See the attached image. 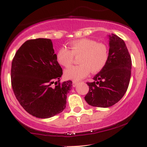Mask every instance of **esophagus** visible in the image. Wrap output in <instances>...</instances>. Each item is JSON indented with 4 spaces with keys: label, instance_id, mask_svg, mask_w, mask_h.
Masks as SVG:
<instances>
[{
    "label": "esophagus",
    "instance_id": "obj_1",
    "mask_svg": "<svg viewBox=\"0 0 147 147\" xmlns=\"http://www.w3.org/2000/svg\"><path fill=\"white\" fill-rule=\"evenodd\" d=\"M78 84H79L78 82H75V81H74V82H72V86L75 87Z\"/></svg>",
    "mask_w": 147,
    "mask_h": 147
}]
</instances>
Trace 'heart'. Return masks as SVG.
<instances>
[{"label": "heart", "instance_id": "obj_1", "mask_svg": "<svg viewBox=\"0 0 147 147\" xmlns=\"http://www.w3.org/2000/svg\"><path fill=\"white\" fill-rule=\"evenodd\" d=\"M70 49L61 47L57 50V61L64 67L70 66L74 60V56L79 57L80 65H75L65 70L66 78L78 81L90 73H97L105 67L109 59L107 46L103 43H97L90 38H80L70 43Z\"/></svg>", "mask_w": 147, "mask_h": 147}]
</instances>
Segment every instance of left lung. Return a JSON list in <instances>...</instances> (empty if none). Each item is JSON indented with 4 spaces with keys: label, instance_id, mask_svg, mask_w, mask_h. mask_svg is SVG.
<instances>
[{
    "label": "left lung",
    "instance_id": "left-lung-1",
    "mask_svg": "<svg viewBox=\"0 0 147 147\" xmlns=\"http://www.w3.org/2000/svg\"><path fill=\"white\" fill-rule=\"evenodd\" d=\"M109 59L105 67L89 83V91L85 100L89 105L108 108L122 98L131 79V58L126 45L114 34L109 35Z\"/></svg>",
    "mask_w": 147,
    "mask_h": 147
}]
</instances>
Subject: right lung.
Returning <instances> with one entry per match:
<instances>
[{
    "mask_svg": "<svg viewBox=\"0 0 147 147\" xmlns=\"http://www.w3.org/2000/svg\"><path fill=\"white\" fill-rule=\"evenodd\" d=\"M62 74L51 40L25 41L16 52L11 69V86L22 107L42 119L61 113L72 86L70 80L60 83Z\"/></svg>",
    "mask_w": 147,
    "mask_h": 147,
    "instance_id": "add662e5",
    "label": "right lung"
}]
</instances>
